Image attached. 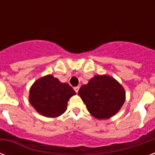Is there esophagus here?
I'll return each mask as SVG.
<instances>
[{
    "label": "esophagus",
    "instance_id": "34e87169",
    "mask_svg": "<svg viewBox=\"0 0 155 155\" xmlns=\"http://www.w3.org/2000/svg\"><path fill=\"white\" fill-rule=\"evenodd\" d=\"M74 89H75V92H78V91H79V89H80V87H79V86H77V87H74Z\"/></svg>",
    "mask_w": 155,
    "mask_h": 155
}]
</instances>
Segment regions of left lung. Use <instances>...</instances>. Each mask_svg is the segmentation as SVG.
<instances>
[{
	"instance_id": "1",
	"label": "left lung",
	"mask_w": 155,
	"mask_h": 155,
	"mask_svg": "<svg viewBox=\"0 0 155 155\" xmlns=\"http://www.w3.org/2000/svg\"><path fill=\"white\" fill-rule=\"evenodd\" d=\"M78 95L90 114L99 120L108 119L117 114L125 101L122 85L108 75H96L80 87Z\"/></svg>"
}]
</instances>
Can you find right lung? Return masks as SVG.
I'll list each match as a JSON object with an SVG mask.
<instances>
[{
	"mask_svg": "<svg viewBox=\"0 0 155 155\" xmlns=\"http://www.w3.org/2000/svg\"><path fill=\"white\" fill-rule=\"evenodd\" d=\"M75 94L68 84L47 75L38 79L30 87L29 101L41 115L54 118L65 112L68 101Z\"/></svg>",
	"mask_w": 155,
	"mask_h": 155,
	"instance_id": "add662e5",
	"label": "right lung"
}]
</instances>
